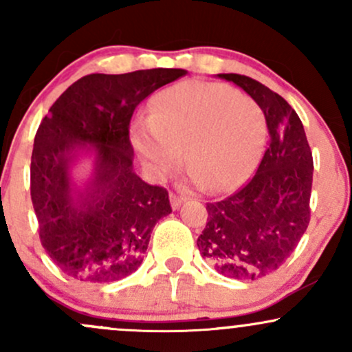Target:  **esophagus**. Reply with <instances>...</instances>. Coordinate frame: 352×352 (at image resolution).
I'll use <instances>...</instances> for the list:
<instances>
[{"mask_svg": "<svg viewBox=\"0 0 352 352\" xmlns=\"http://www.w3.org/2000/svg\"><path fill=\"white\" fill-rule=\"evenodd\" d=\"M185 201V199L184 197H180V195H175V193H170V205H172V208L173 210H177L180 207L182 204H184Z\"/></svg>", "mask_w": 352, "mask_h": 352, "instance_id": "esophagus-1", "label": "esophagus"}]
</instances>
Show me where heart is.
Instances as JSON below:
<instances>
[{
  "label": "heart",
  "mask_w": 352,
  "mask_h": 352,
  "mask_svg": "<svg viewBox=\"0 0 352 352\" xmlns=\"http://www.w3.org/2000/svg\"><path fill=\"white\" fill-rule=\"evenodd\" d=\"M261 107L235 89L212 82H182L152 102L147 120H135L131 140L151 175L179 164L184 148L190 184L227 190L256 164L265 144Z\"/></svg>",
  "instance_id": "obj_1"
}]
</instances>
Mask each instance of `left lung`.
Returning a JSON list of instances; mask_svg holds the SVG:
<instances>
[{"label": "left lung", "mask_w": 352, "mask_h": 352, "mask_svg": "<svg viewBox=\"0 0 352 352\" xmlns=\"http://www.w3.org/2000/svg\"><path fill=\"white\" fill-rule=\"evenodd\" d=\"M243 89L265 114L268 148L240 192L207 204V225L197 240L217 273L260 280L276 272L309 225L313 155L305 127L281 96L248 76L217 74Z\"/></svg>", "instance_id": "1"}]
</instances>
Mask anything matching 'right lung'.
I'll list each match as a JSON object with an SVG mask.
<instances>
[{"label":"right lung","mask_w":352,"mask_h":352,"mask_svg":"<svg viewBox=\"0 0 352 352\" xmlns=\"http://www.w3.org/2000/svg\"><path fill=\"white\" fill-rule=\"evenodd\" d=\"M187 74L145 69L89 74L52 104L34 137L31 200L41 243L60 272L112 283L139 268L160 218L172 212L167 190L134 172L129 124L153 91ZM91 160L80 179L78 165Z\"/></svg>","instance_id":"1"}]
</instances>
